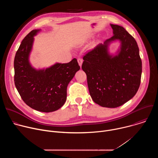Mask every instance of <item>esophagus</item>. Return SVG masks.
I'll list each match as a JSON object with an SVG mask.
<instances>
[{
  "label": "esophagus",
  "instance_id": "obj_1",
  "mask_svg": "<svg viewBox=\"0 0 158 158\" xmlns=\"http://www.w3.org/2000/svg\"><path fill=\"white\" fill-rule=\"evenodd\" d=\"M77 62H78V63H79V65H80V67H81L82 64V62H83V60H82V59H81V58H78V59H77Z\"/></svg>",
  "mask_w": 158,
  "mask_h": 158
}]
</instances>
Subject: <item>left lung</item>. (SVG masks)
Listing matches in <instances>:
<instances>
[{
    "instance_id": "left-lung-1",
    "label": "left lung",
    "mask_w": 158,
    "mask_h": 158,
    "mask_svg": "<svg viewBox=\"0 0 158 158\" xmlns=\"http://www.w3.org/2000/svg\"><path fill=\"white\" fill-rule=\"evenodd\" d=\"M113 36L99 44L84 57L82 69L87 76L90 95L102 107L122 106L136 94L141 83L142 61L134 38L120 26L110 24ZM119 40L121 47L115 56L108 46Z\"/></svg>"
}]
</instances>
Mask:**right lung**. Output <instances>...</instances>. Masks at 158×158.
I'll use <instances>...</instances> for the list:
<instances>
[{
	"mask_svg": "<svg viewBox=\"0 0 158 158\" xmlns=\"http://www.w3.org/2000/svg\"><path fill=\"white\" fill-rule=\"evenodd\" d=\"M33 30L22 40L14 58V82L21 98L31 108L40 112L57 110L65 103L67 87L80 69L76 58L65 64L56 63L46 69L37 70L29 62Z\"/></svg>",
	"mask_w": 158,
	"mask_h": 158,
	"instance_id": "obj_1",
	"label": "right lung"
}]
</instances>
